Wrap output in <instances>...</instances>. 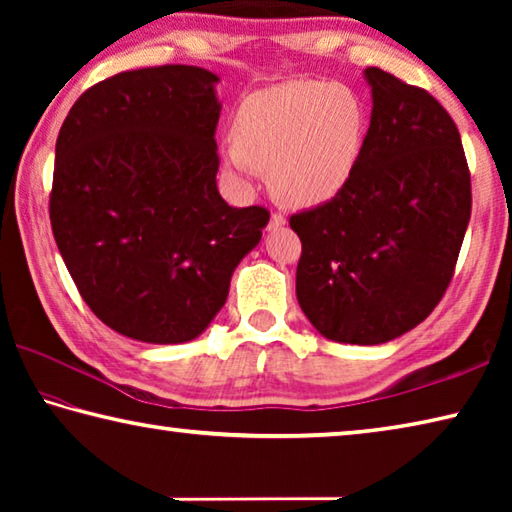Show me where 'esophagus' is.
<instances>
[{
  "mask_svg": "<svg viewBox=\"0 0 512 512\" xmlns=\"http://www.w3.org/2000/svg\"><path fill=\"white\" fill-rule=\"evenodd\" d=\"M284 223H287V216H284L282 212H273L271 214V223H268V225H271V230H275V228H282Z\"/></svg>",
  "mask_w": 512,
  "mask_h": 512,
  "instance_id": "1",
  "label": "esophagus"
}]
</instances>
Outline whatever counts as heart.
<instances>
[{"label": "heart", "mask_w": 512, "mask_h": 512, "mask_svg": "<svg viewBox=\"0 0 512 512\" xmlns=\"http://www.w3.org/2000/svg\"><path fill=\"white\" fill-rule=\"evenodd\" d=\"M368 117L343 85L289 81L244 99L225 160L239 173L268 169L273 194L289 205L329 201L361 160Z\"/></svg>", "instance_id": "1"}]
</instances>
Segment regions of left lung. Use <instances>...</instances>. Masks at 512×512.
Wrapping results in <instances>:
<instances>
[{
  "instance_id": "8db88e82",
  "label": "left lung",
  "mask_w": 512,
  "mask_h": 512,
  "mask_svg": "<svg viewBox=\"0 0 512 512\" xmlns=\"http://www.w3.org/2000/svg\"><path fill=\"white\" fill-rule=\"evenodd\" d=\"M370 128L339 194L291 214L302 241L296 293L329 341L379 345L445 296L472 214L454 119L427 90L368 67Z\"/></svg>"
}]
</instances>
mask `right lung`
I'll use <instances>...</instances> for the list:
<instances>
[{
  "instance_id": "obj_1",
  "label": "right lung",
  "mask_w": 512,
  "mask_h": 512,
  "mask_svg": "<svg viewBox=\"0 0 512 512\" xmlns=\"http://www.w3.org/2000/svg\"><path fill=\"white\" fill-rule=\"evenodd\" d=\"M216 81L194 65L131 69L60 126L51 230L85 305L128 339H196L271 216L216 189Z\"/></svg>"
}]
</instances>
